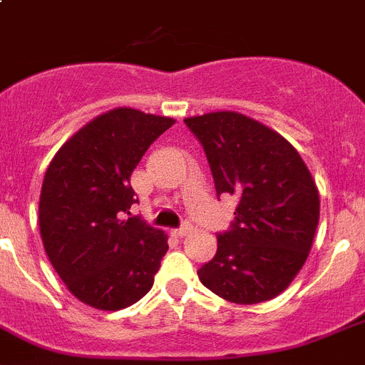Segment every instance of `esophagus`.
<instances>
[{"mask_svg": "<svg viewBox=\"0 0 365 365\" xmlns=\"http://www.w3.org/2000/svg\"><path fill=\"white\" fill-rule=\"evenodd\" d=\"M191 230L192 227L189 226V224H185V226H182V227H178V230H173V233L176 237H185L187 233H191Z\"/></svg>", "mask_w": 365, "mask_h": 365, "instance_id": "obj_1", "label": "esophagus"}]
</instances>
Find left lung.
Returning <instances> with one entry per match:
<instances>
[{
	"instance_id": "left-lung-1",
	"label": "left lung",
	"mask_w": 365,
	"mask_h": 365,
	"mask_svg": "<svg viewBox=\"0 0 365 365\" xmlns=\"http://www.w3.org/2000/svg\"><path fill=\"white\" fill-rule=\"evenodd\" d=\"M198 138L217 195L239 198L217 255L198 270L237 305L274 299L303 268L319 222V192L299 152L275 130L237 112L183 119Z\"/></svg>"
}]
</instances>
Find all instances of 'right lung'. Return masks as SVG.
Segmentation results:
<instances>
[{
  "instance_id": "right-lung-1",
  "label": "right lung",
  "mask_w": 365,
  "mask_h": 365,
  "mask_svg": "<svg viewBox=\"0 0 365 365\" xmlns=\"http://www.w3.org/2000/svg\"><path fill=\"white\" fill-rule=\"evenodd\" d=\"M170 117L113 108L66 141L46 170L40 235L69 292L99 310L134 305L154 284L167 235L138 217L130 176Z\"/></svg>"
}]
</instances>
